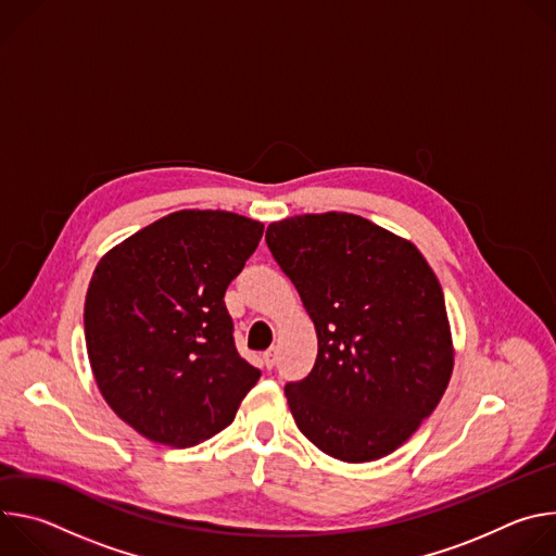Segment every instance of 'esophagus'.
Wrapping results in <instances>:
<instances>
[{
  "label": "esophagus",
  "instance_id": "esophagus-1",
  "mask_svg": "<svg viewBox=\"0 0 556 556\" xmlns=\"http://www.w3.org/2000/svg\"><path fill=\"white\" fill-rule=\"evenodd\" d=\"M277 356H279V350H277V348L266 350V352H264V365H266L268 369H273V367L277 365Z\"/></svg>",
  "mask_w": 556,
  "mask_h": 556
}]
</instances>
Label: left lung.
Segmentation results:
<instances>
[{
	"mask_svg": "<svg viewBox=\"0 0 556 556\" xmlns=\"http://www.w3.org/2000/svg\"><path fill=\"white\" fill-rule=\"evenodd\" d=\"M266 244L319 339L286 384L299 431L341 462H374L433 414L453 371L444 294L422 253L352 213L273 222Z\"/></svg>",
	"mask_w": 556,
	"mask_h": 556,
	"instance_id": "1",
	"label": "left lung"
}]
</instances>
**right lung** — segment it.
Instances as JSON below:
<instances>
[{
	"instance_id": "add662e5",
	"label": "right lung",
	"mask_w": 556,
	"mask_h": 556,
	"mask_svg": "<svg viewBox=\"0 0 556 556\" xmlns=\"http://www.w3.org/2000/svg\"><path fill=\"white\" fill-rule=\"evenodd\" d=\"M264 235L228 211H178L114 247L86 294V345L121 420L193 446L226 429L262 371L237 354L224 303Z\"/></svg>"
}]
</instances>
